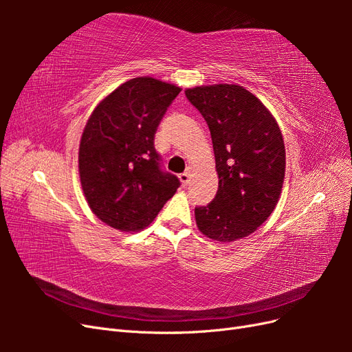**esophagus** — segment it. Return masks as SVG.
Instances as JSON below:
<instances>
[{"mask_svg":"<svg viewBox=\"0 0 352 352\" xmlns=\"http://www.w3.org/2000/svg\"><path fill=\"white\" fill-rule=\"evenodd\" d=\"M179 179H180V182H182V186H188L189 180H190V175L188 172H185L179 176Z\"/></svg>","mask_w":352,"mask_h":352,"instance_id":"esophagus-1","label":"esophagus"}]
</instances>
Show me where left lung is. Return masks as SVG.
Segmentation results:
<instances>
[{
  "mask_svg": "<svg viewBox=\"0 0 352 352\" xmlns=\"http://www.w3.org/2000/svg\"><path fill=\"white\" fill-rule=\"evenodd\" d=\"M211 133L219 175L217 194L195 207L206 236L232 242L251 235L278 204L285 179V144L265 105L239 85L185 91Z\"/></svg>",
  "mask_w": 352,
  "mask_h": 352,
  "instance_id": "8db88e82",
  "label": "left lung"
}]
</instances>
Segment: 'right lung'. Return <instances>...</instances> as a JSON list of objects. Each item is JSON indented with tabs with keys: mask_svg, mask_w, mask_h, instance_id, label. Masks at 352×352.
Instances as JSON below:
<instances>
[{
	"mask_svg": "<svg viewBox=\"0 0 352 352\" xmlns=\"http://www.w3.org/2000/svg\"><path fill=\"white\" fill-rule=\"evenodd\" d=\"M179 87L153 78L124 82L105 97L85 126L79 175L94 214L109 226L138 232L157 217L180 186L162 168L157 127Z\"/></svg>",
	"mask_w": 352,
	"mask_h": 352,
	"instance_id": "1",
	"label": "right lung"
}]
</instances>
